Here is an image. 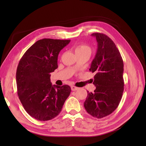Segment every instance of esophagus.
<instances>
[{
    "label": "esophagus",
    "instance_id": "1",
    "mask_svg": "<svg viewBox=\"0 0 146 146\" xmlns=\"http://www.w3.org/2000/svg\"><path fill=\"white\" fill-rule=\"evenodd\" d=\"M78 89V88L76 87V86H71V90L72 91H76Z\"/></svg>",
    "mask_w": 146,
    "mask_h": 146
}]
</instances>
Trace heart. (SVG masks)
Returning a JSON list of instances; mask_svg holds the SVG:
<instances>
[{"instance_id":"b5f03b06","label":"heart","mask_w":146,"mask_h":146,"mask_svg":"<svg viewBox=\"0 0 146 146\" xmlns=\"http://www.w3.org/2000/svg\"><path fill=\"white\" fill-rule=\"evenodd\" d=\"M75 52H76V54H77V53L85 52H91V48L89 46H88L85 44H80V45L77 46L76 47Z\"/></svg>"}]
</instances>
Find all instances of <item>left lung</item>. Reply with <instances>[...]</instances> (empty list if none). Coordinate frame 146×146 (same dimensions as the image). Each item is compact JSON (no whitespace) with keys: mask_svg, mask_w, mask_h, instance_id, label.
I'll list each match as a JSON object with an SVG mask.
<instances>
[{"mask_svg":"<svg viewBox=\"0 0 146 146\" xmlns=\"http://www.w3.org/2000/svg\"><path fill=\"white\" fill-rule=\"evenodd\" d=\"M98 49L90 71L94 72L93 92L87 91L84 107L90 115L100 119L115 110L120 103L123 91V63L115 44L107 35L94 33Z\"/></svg>","mask_w":146,"mask_h":146,"instance_id":"obj_1","label":"left lung"}]
</instances>
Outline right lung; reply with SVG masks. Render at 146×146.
Masks as SVG:
<instances>
[{
	"label": "right lung",
	"mask_w": 146,
	"mask_h": 146,
	"mask_svg": "<svg viewBox=\"0 0 146 146\" xmlns=\"http://www.w3.org/2000/svg\"><path fill=\"white\" fill-rule=\"evenodd\" d=\"M70 40L44 38L25 52L16 70L17 94L27 113L41 121L60 114L71 89L67 85H52L50 73L58 68V56Z\"/></svg>",
	"instance_id": "right-lung-1"
}]
</instances>
